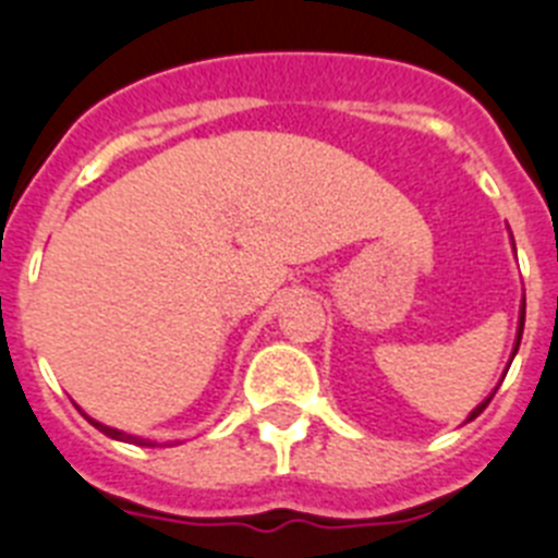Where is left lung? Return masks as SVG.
I'll use <instances>...</instances> for the list:
<instances>
[{"mask_svg": "<svg viewBox=\"0 0 558 558\" xmlns=\"http://www.w3.org/2000/svg\"><path fill=\"white\" fill-rule=\"evenodd\" d=\"M513 252H517V246H513ZM522 329H525V301H522V308H519V326H517V340H513V351H510V363H513V357H517V351H519V343H522ZM510 363H508V368H510ZM508 368H505V374H508ZM502 374V377H505ZM499 388V386H496ZM496 388L494 391H490L488 397H485V400L480 402V405H476L474 411H471V414H468V420L465 423H471V420H476V416L482 414V411L488 409V402L494 400V395H496Z\"/></svg>", "mask_w": 558, "mask_h": 558, "instance_id": "1", "label": "left lung"}]
</instances>
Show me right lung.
<instances>
[{
  "label": "right lung",
  "mask_w": 558,
  "mask_h": 558,
  "mask_svg": "<svg viewBox=\"0 0 558 558\" xmlns=\"http://www.w3.org/2000/svg\"><path fill=\"white\" fill-rule=\"evenodd\" d=\"M78 411H82V409H78ZM82 414H84V411H82ZM84 420H87V423H90V425H96V428L101 430V434H107V437L119 439V442H135V446H156V442H153V439L135 437V434H128V430H119V428H112V425L98 423V420H93L90 414H84Z\"/></svg>",
  "instance_id": "add662e5"
}]
</instances>
